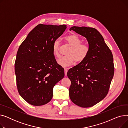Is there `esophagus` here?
I'll return each instance as SVG.
<instances>
[{
	"instance_id": "esophagus-1",
	"label": "esophagus",
	"mask_w": 128,
	"mask_h": 128,
	"mask_svg": "<svg viewBox=\"0 0 128 128\" xmlns=\"http://www.w3.org/2000/svg\"><path fill=\"white\" fill-rule=\"evenodd\" d=\"M68 70L67 68L64 69V72H65V76L67 75V72H68Z\"/></svg>"
}]
</instances>
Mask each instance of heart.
I'll list each match as a JSON object with an SVG mask.
<instances>
[{
	"label": "heart",
	"mask_w": 128,
	"mask_h": 128,
	"mask_svg": "<svg viewBox=\"0 0 128 128\" xmlns=\"http://www.w3.org/2000/svg\"><path fill=\"white\" fill-rule=\"evenodd\" d=\"M65 42L70 46L66 52L67 56L60 57L58 60L59 65L63 67H68L72 65L75 60L77 63H81L86 58L90 53L89 46L82 43V40L77 35L72 34L64 38ZM60 42L58 40L54 41L52 46V53L55 57L58 58L60 54Z\"/></svg>",
	"instance_id": "heart-1"
}]
</instances>
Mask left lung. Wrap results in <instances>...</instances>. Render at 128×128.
I'll list each match as a JSON object with an SVG mask.
<instances>
[{"label":"left lung","instance_id":"left-lung-1","mask_svg":"<svg viewBox=\"0 0 128 128\" xmlns=\"http://www.w3.org/2000/svg\"><path fill=\"white\" fill-rule=\"evenodd\" d=\"M74 30L88 40V57L67 73L71 82L69 95L72 101L82 107L96 104L108 94L114 75L112 54L101 34L94 28L73 26Z\"/></svg>","mask_w":128,"mask_h":128}]
</instances>
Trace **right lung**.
<instances>
[{"label": "right lung", "instance_id": "add662e5", "mask_svg": "<svg viewBox=\"0 0 128 128\" xmlns=\"http://www.w3.org/2000/svg\"><path fill=\"white\" fill-rule=\"evenodd\" d=\"M66 28V25L38 24L19 46L14 64L17 89L32 105L49 102L54 86L64 77V68L54 58L52 46Z\"/></svg>", "mask_w": 128, "mask_h": 128}]
</instances>
